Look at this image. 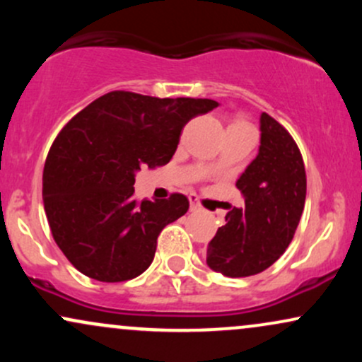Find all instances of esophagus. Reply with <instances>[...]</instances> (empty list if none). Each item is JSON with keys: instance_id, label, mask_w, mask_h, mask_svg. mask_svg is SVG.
I'll use <instances>...</instances> for the list:
<instances>
[{"instance_id": "1", "label": "esophagus", "mask_w": 362, "mask_h": 362, "mask_svg": "<svg viewBox=\"0 0 362 362\" xmlns=\"http://www.w3.org/2000/svg\"><path fill=\"white\" fill-rule=\"evenodd\" d=\"M189 201H190V211H201V204H199L197 195L190 194L189 195Z\"/></svg>"}]
</instances>
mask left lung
Wrapping results in <instances>:
<instances>
[{
	"label": "left lung",
	"instance_id": "obj_1",
	"mask_svg": "<svg viewBox=\"0 0 362 362\" xmlns=\"http://www.w3.org/2000/svg\"><path fill=\"white\" fill-rule=\"evenodd\" d=\"M245 206L226 214L207 247V265L226 277L255 276L289 247L305 209L306 173L300 149L269 114L260 115V146L236 180Z\"/></svg>",
	"mask_w": 362,
	"mask_h": 362
}]
</instances>
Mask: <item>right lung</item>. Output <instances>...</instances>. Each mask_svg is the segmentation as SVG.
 <instances>
[{
	"label": "right lung",
	"mask_w": 362,
	"mask_h": 362,
	"mask_svg": "<svg viewBox=\"0 0 362 362\" xmlns=\"http://www.w3.org/2000/svg\"><path fill=\"white\" fill-rule=\"evenodd\" d=\"M218 105L110 91L66 124L45 160L42 199L54 240L78 271L120 282L151 265L158 235L187 213L189 199L138 202L136 173L167 165L185 124Z\"/></svg>",
	"instance_id": "add662e5"
}]
</instances>
